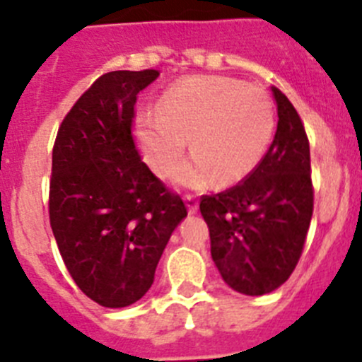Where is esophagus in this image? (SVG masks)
<instances>
[{"label": "esophagus", "mask_w": 362, "mask_h": 362, "mask_svg": "<svg viewBox=\"0 0 362 362\" xmlns=\"http://www.w3.org/2000/svg\"><path fill=\"white\" fill-rule=\"evenodd\" d=\"M184 200H185V205H187V211H189V214H194L198 211V197L197 194H193V193H187L184 197Z\"/></svg>", "instance_id": "1"}]
</instances>
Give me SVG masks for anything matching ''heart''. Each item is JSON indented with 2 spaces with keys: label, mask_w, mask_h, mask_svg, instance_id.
I'll return each mask as SVG.
<instances>
[{
  "label": "heart",
  "mask_w": 362,
  "mask_h": 362,
  "mask_svg": "<svg viewBox=\"0 0 362 362\" xmlns=\"http://www.w3.org/2000/svg\"><path fill=\"white\" fill-rule=\"evenodd\" d=\"M274 132V106L259 86L229 77H189L171 86L157 115L136 119V139L153 171L168 177L187 146L194 158L177 173L185 185H234L262 160Z\"/></svg>",
  "instance_id": "obj_1"
}]
</instances>
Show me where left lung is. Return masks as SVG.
<instances>
[{
    "label": "left lung",
    "mask_w": 362,
    "mask_h": 362,
    "mask_svg": "<svg viewBox=\"0 0 362 362\" xmlns=\"http://www.w3.org/2000/svg\"><path fill=\"white\" fill-rule=\"evenodd\" d=\"M272 93L278 129L265 157L238 185L200 198L214 265L247 296L269 294L291 278L314 211L307 132L285 93Z\"/></svg>",
    "instance_id": "8db88e82"
}]
</instances>
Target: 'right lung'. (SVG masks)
I'll return each instance as SVG.
<instances>
[{"label":"right lung","instance_id":"right-lung-1","mask_svg":"<svg viewBox=\"0 0 362 362\" xmlns=\"http://www.w3.org/2000/svg\"><path fill=\"white\" fill-rule=\"evenodd\" d=\"M157 70L100 76L63 119L52 151L48 214L68 272L100 307L139 301L171 233L187 216L133 139L139 92Z\"/></svg>","mask_w":362,"mask_h":362}]
</instances>
